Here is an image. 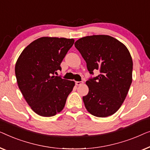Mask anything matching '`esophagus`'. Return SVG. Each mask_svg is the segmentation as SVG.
<instances>
[{"label":"esophagus","mask_w":150,"mask_h":150,"mask_svg":"<svg viewBox=\"0 0 150 150\" xmlns=\"http://www.w3.org/2000/svg\"><path fill=\"white\" fill-rule=\"evenodd\" d=\"M83 83V81H76V85L77 86H81Z\"/></svg>","instance_id":"obj_1"}]
</instances>
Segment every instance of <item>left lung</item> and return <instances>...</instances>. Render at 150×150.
Wrapping results in <instances>:
<instances>
[{
	"instance_id": "obj_1",
	"label": "left lung",
	"mask_w": 150,
	"mask_h": 150,
	"mask_svg": "<svg viewBox=\"0 0 150 150\" xmlns=\"http://www.w3.org/2000/svg\"><path fill=\"white\" fill-rule=\"evenodd\" d=\"M75 46L86 60L90 74H100L86 82L88 94L83 96L87 111L96 117L111 115L122 106L132 81V60L127 47L109 35L82 37Z\"/></svg>"
}]
</instances>
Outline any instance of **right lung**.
<instances>
[{
	"instance_id": "right-lung-1",
	"label": "right lung",
	"mask_w": 150,
	"mask_h": 150,
	"mask_svg": "<svg viewBox=\"0 0 150 150\" xmlns=\"http://www.w3.org/2000/svg\"><path fill=\"white\" fill-rule=\"evenodd\" d=\"M75 40L43 37L23 50L15 73L18 87L30 108L43 117L54 116L64 109L75 81L54 75Z\"/></svg>"
}]
</instances>
